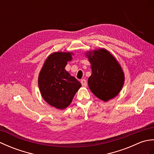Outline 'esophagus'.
I'll return each mask as SVG.
<instances>
[{
  "mask_svg": "<svg viewBox=\"0 0 154 154\" xmlns=\"http://www.w3.org/2000/svg\"><path fill=\"white\" fill-rule=\"evenodd\" d=\"M81 85H82V86L83 87H86L87 86V81L85 79L81 80Z\"/></svg>",
  "mask_w": 154,
  "mask_h": 154,
  "instance_id": "esophagus-1",
  "label": "esophagus"
}]
</instances>
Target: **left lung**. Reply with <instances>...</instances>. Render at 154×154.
<instances>
[{"mask_svg":"<svg viewBox=\"0 0 154 154\" xmlns=\"http://www.w3.org/2000/svg\"><path fill=\"white\" fill-rule=\"evenodd\" d=\"M85 55L92 70L88 79L91 92L104 102L116 97L124 83V73L119 61L104 48L88 51Z\"/></svg>","mask_w":154,"mask_h":154,"instance_id":"1","label":"left lung"}]
</instances>
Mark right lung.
Masks as SVG:
<instances>
[{
    "instance_id": "right-lung-1",
    "label": "right lung",
    "mask_w": 154,
    "mask_h": 154,
    "mask_svg": "<svg viewBox=\"0 0 154 154\" xmlns=\"http://www.w3.org/2000/svg\"><path fill=\"white\" fill-rule=\"evenodd\" d=\"M72 52L57 51L44 61L38 76V87L42 98L51 106L63 110L69 105L81 84L65 70L72 60Z\"/></svg>"
}]
</instances>
